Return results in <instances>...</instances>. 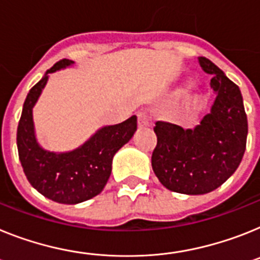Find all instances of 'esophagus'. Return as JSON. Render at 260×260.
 Returning a JSON list of instances; mask_svg holds the SVG:
<instances>
[{
    "label": "esophagus",
    "instance_id": "1",
    "mask_svg": "<svg viewBox=\"0 0 260 260\" xmlns=\"http://www.w3.org/2000/svg\"><path fill=\"white\" fill-rule=\"evenodd\" d=\"M148 118H147V114L145 112H139L138 113V126L139 127H146L148 126Z\"/></svg>",
    "mask_w": 260,
    "mask_h": 260
}]
</instances>
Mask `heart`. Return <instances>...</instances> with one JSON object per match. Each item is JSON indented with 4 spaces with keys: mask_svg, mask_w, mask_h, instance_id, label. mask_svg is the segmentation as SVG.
Returning a JSON list of instances; mask_svg holds the SVG:
<instances>
[{
    "mask_svg": "<svg viewBox=\"0 0 260 260\" xmlns=\"http://www.w3.org/2000/svg\"><path fill=\"white\" fill-rule=\"evenodd\" d=\"M187 96L189 97V99H196L197 92H196V89H194V86H192L190 89L187 90Z\"/></svg>",
    "mask_w": 260,
    "mask_h": 260,
    "instance_id": "1",
    "label": "heart"
}]
</instances>
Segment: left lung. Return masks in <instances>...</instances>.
<instances>
[{"mask_svg":"<svg viewBox=\"0 0 260 260\" xmlns=\"http://www.w3.org/2000/svg\"><path fill=\"white\" fill-rule=\"evenodd\" d=\"M212 75L217 93L210 112L194 128L157 121V143L151 156L155 175L167 189L184 194H205L221 187L241 163L247 139V115L238 85L214 63L199 57Z\"/></svg>","mask_w":260,"mask_h":260,"instance_id":"left-lung-1","label":"left lung"}]
</instances>
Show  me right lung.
Listing matches in <instances>:
<instances>
[{
  "label": "right lung",
  "mask_w": 260,
  "mask_h": 260,
  "mask_svg": "<svg viewBox=\"0 0 260 260\" xmlns=\"http://www.w3.org/2000/svg\"><path fill=\"white\" fill-rule=\"evenodd\" d=\"M63 59L51 67L24 100L17 130L19 160L28 183L44 197L59 204H79L101 193L112 174L115 152L137 132L133 115L118 125L99 128L83 145L72 151H48L35 135L32 109L48 81V75L73 66Z\"/></svg>",
  "instance_id": "right-lung-1"
}]
</instances>
